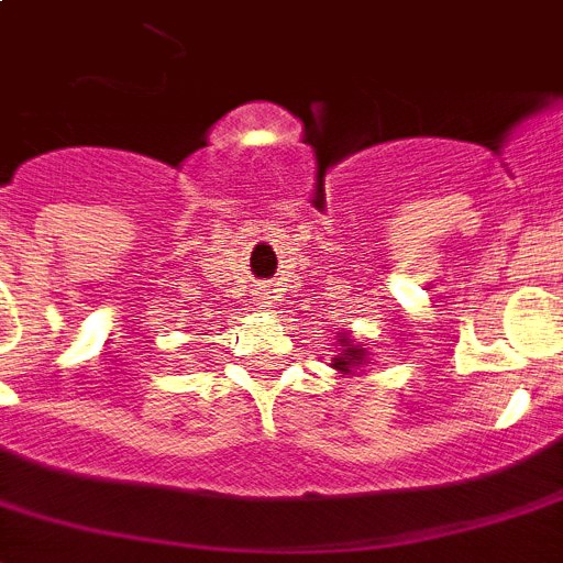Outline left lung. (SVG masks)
Masks as SVG:
<instances>
[{"label":"left lung","instance_id":"8db88e82","mask_svg":"<svg viewBox=\"0 0 563 563\" xmlns=\"http://www.w3.org/2000/svg\"><path fill=\"white\" fill-rule=\"evenodd\" d=\"M336 354L331 356V368L336 371L340 376H356L363 374L365 365H368V349L360 345L349 331H340V340H336Z\"/></svg>","mask_w":563,"mask_h":563}]
</instances>
